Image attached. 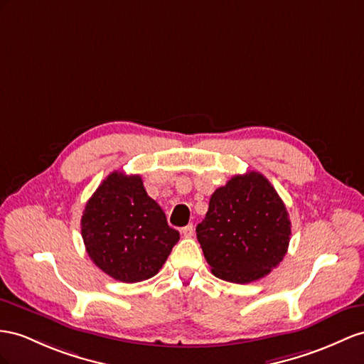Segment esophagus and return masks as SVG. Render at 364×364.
Returning a JSON list of instances; mask_svg holds the SVG:
<instances>
[{"instance_id": "esophagus-1", "label": "esophagus", "mask_w": 364, "mask_h": 364, "mask_svg": "<svg viewBox=\"0 0 364 364\" xmlns=\"http://www.w3.org/2000/svg\"><path fill=\"white\" fill-rule=\"evenodd\" d=\"M193 232H195L193 225H188V226L181 229V235H183L184 238H191V237H193Z\"/></svg>"}]
</instances>
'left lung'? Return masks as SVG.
<instances>
[{"mask_svg":"<svg viewBox=\"0 0 364 364\" xmlns=\"http://www.w3.org/2000/svg\"><path fill=\"white\" fill-rule=\"evenodd\" d=\"M197 238L213 275L245 284L283 262L291 221L274 186L252 171L232 176L212 193Z\"/></svg>","mask_w":364,"mask_h":364,"instance_id":"left-lung-1","label":"left lung"}]
</instances>
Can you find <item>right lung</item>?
Masks as SVG:
<instances>
[{
    "label": "right lung",
    "instance_id": "right-lung-1",
    "mask_svg": "<svg viewBox=\"0 0 364 364\" xmlns=\"http://www.w3.org/2000/svg\"><path fill=\"white\" fill-rule=\"evenodd\" d=\"M81 235L102 272L123 283L152 278L180 240L139 175L112 172L86 203Z\"/></svg>",
    "mask_w": 364,
    "mask_h": 364
}]
</instances>
